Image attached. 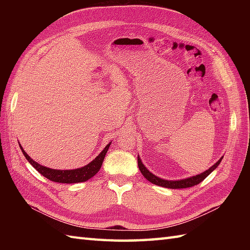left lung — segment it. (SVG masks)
I'll use <instances>...</instances> for the list:
<instances>
[{"instance_id":"8db88e82","label":"left lung","mask_w":250,"mask_h":250,"mask_svg":"<svg viewBox=\"0 0 250 250\" xmlns=\"http://www.w3.org/2000/svg\"><path fill=\"white\" fill-rule=\"evenodd\" d=\"M221 157L218 161H217L213 167H210L208 169H206L203 173H201L199 175H195V176H191L188 178H184V179H178V180H168V179H163L158 177L157 175L152 174L149 169H148L144 164H143L142 160L140 156H137V163H139V168L141 173L143 174V176H144L147 180H149L151 184H155L157 186H161V187L164 188H169V189H182V188H189V187H192V186H195L200 184L201 182H203V180L208 176V175L214 171V169L217 168V167L219 166L221 160H222Z\"/></svg>"}]
</instances>
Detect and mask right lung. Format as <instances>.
I'll use <instances>...</instances> for the list:
<instances>
[{
	"label": "right lung",
	"instance_id": "add662e5",
	"mask_svg": "<svg viewBox=\"0 0 250 250\" xmlns=\"http://www.w3.org/2000/svg\"><path fill=\"white\" fill-rule=\"evenodd\" d=\"M110 144L111 142H109L108 144L105 146V148L101 151L100 155L97 156L95 159H93L91 162L86 164V166L83 167L74 168V169H54L44 166H41L40 163L34 161L33 159H32L28 153L24 151L22 146L21 145L19 146L26 160L29 161V163L36 169L37 172H40L42 175H43L44 177L48 178L49 180H51V182H55V183L77 184V183L86 182V180L93 177L94 175L100 171L101 167H102L104 158L106 156V152H107Z\"/></svg>",
	"mask_w": 250,
	"mask_h": 250
}]
</instances>
